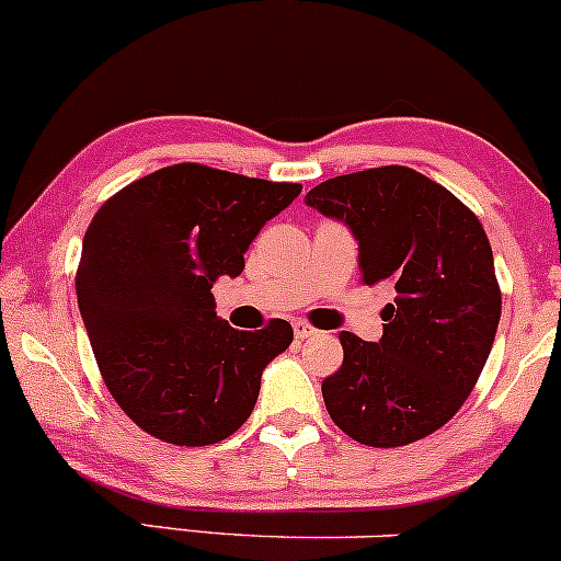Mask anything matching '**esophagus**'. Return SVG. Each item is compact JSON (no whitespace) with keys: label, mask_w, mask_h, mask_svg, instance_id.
Masks as SVG:
<instances>
[{"label":"esophagus","mask_w":561,"mask_h":561,"mask_svg":"<svg viewBox=\"0 0 561 561\" xmlns=\"http://www.w3.org/2000/svg\"><path fill=\"white\" fill-rule=\"evenodd\" d=\"M314 333H318V329H312L307 320H294V336L297 339H310Z\"/></svg>","instance_id":"1"}]
</instances>
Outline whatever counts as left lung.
Masks as SVG:
<instances>
[{
    "instance_id": "left-lung-1",
    "label": "left lung",
    "mask_w": 561,
    "mask_h": 561,
    "mask_svg": "<svg viewBox=\"0 0 561 561\" xmlns=\"http://www.w3.org/2000/svg\"><path fill=\"white\" fill-rule=\"evenodd\" d=\"M305 204L350 228L365 286L394 294L379 342L342 331L344 363L323 381L333 424L370 448H400L456 416L501 320L493 249L450 191L408 167L320 182Z\"/></svg>"
}]
</instances>
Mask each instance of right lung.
Masks as SVG:
<instances>
[{
  "mask_svg": "<svg viewBox=\"0 0 561 561\" xmlns=\"http://www.w3.org/2000/svg\"><path fill=\"white\" fill-rule=\"evenodd\" d=\"M301 193L174 163L131 182L94 214L81 243L77 297L105 387L140 430L201 448L254 411L262 370L288 350L291 323L236 331L211 286L243 273L264 225Z\"/></svg>",
  "mask_w": 561,
  "mask_h": 561,
  "instance_id": "1",
  "label": "right lung"
}]
</instances>
